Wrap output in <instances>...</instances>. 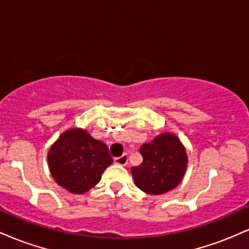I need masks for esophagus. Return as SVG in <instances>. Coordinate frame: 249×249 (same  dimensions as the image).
Listing matches in <instances>:
<instances>
[{
	"instance_id": "obj_1",
	"label": "esophagus",
	"mask_w": 249,
	"mask_h": 249,
	"mask_svg": "<svg viewBox=\"0 0 249 249\" xmlns=\"http://www.w3.org/2000/svg\"><path fill=\"white\" fill-rule=\"evenodd\" d=\"M128 161V156L126 153H124L123 156L121 157H117V158H115V162L117 165H122V166H125V165L127 164Z\"/></svg>"
}]
</instances>
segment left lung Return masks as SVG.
I'll list each match as a JSON object with an SVG mask.
<instances>
[{"instance_id": "8db88e82", "label": "left lung", "mask_w": 249, "mask_h": 249, "mask_svg": "<svg viewBox=\"0 0 249 249\" xmlns=\"http://www.w3.org/2000/svg\"><path fill=\"white\" fill-rule=\"evenodd\" d=\"M142 162L131 168L137 187L148 194H162L181 181L187 166L184 146L176 136L164 133L142 145Z\"/></svg>"}]
</instances>
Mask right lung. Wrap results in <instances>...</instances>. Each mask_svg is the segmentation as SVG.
<instances>
[{
	"instance_id": "right-lung-1",
	"label": "right lung",
	"mask_w": 249,
	"mask_h": 249,
	"mask_svg": "<svg viewBox=\"0 0 249 249\" xmlns=\"http://www.w3.org/2000/svg\"><path fill=\"white\" fill-rule=\"evenodd\" d=\"M112 161L107 145L82 128L63 133L48 154L51 176L57 184L76 194L85 193L99 182Z\"/></svg>"
}]
</instances>
